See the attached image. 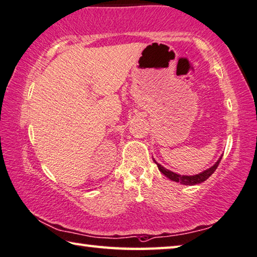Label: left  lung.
I'll use <instances>...</instances> for the list:
<instances>
[{"label": "left lung", "mask_w": 257, "mask_h": 257, "mask_svg": "<svg viewBox=\"0 0 257 257\" xmlns=\"http://www.w3.org/2000/svg\"><path fill=\"white\" fill-rule=\"evenodd\" d=\"M221 158H222V157H220L219 160L212 166V167H210L206 170H204V172H202V173L197 174V175H193V176H186V175H178V174L174 173V172H170V170L166 169L165 167H163V166L159 165L156 160H154V161L157 164V166H158V169L160 170V172L163 173L166 177H168L170 181L181 183V184H183V185H196V184H201V183H203L204 181H206V179H208L211 176V175H212L215 172V169L218 168V166L220 164V160H221Z\"/></svg>", "instance_id": "left-lung-1"}]
</instances>
